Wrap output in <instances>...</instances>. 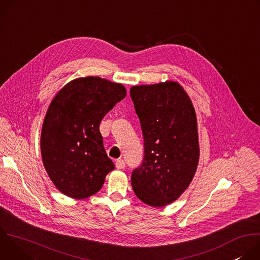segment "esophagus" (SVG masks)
Returning a JSON list of instances; mask_svg holds the SVG:
<instances>
[{
    "label": "esophagus",
    "instance_id": "1",
    "mask_svg": "<svg viewBox=\"0 0 260 260\" xmlns=\"http://www.w3.org/2000/svg\"><path fill=\"white\" fill-rule=\"evenodd\" d=\"M115 166H116V168H117V169L121 170V169H123V168L125 167V161H124L123 159L119 158V159H117V160H116V162H115Z\"/></svg>",
    "mask_w": 260,
    "mask_h": 260
}]
</instances>
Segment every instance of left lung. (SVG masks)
Masks as SVG:
<instances>
[{
	"label": "left lung",
	"mask_w": 260,
	"mask_h": 260,
	"mask_svg": "<svg viewBox=\"0 0 260 260\" xmlns=\"http://www.w3.org/2000/svg\"><path fill=\"white\" fill-rule=\"evenodd\" d=\"M144 138V158L132 173L136 196L152 207L176 201L193 179L200 145L192 103L177 83L131 88Z\"/></svg>",
	"instance_id": "8db88e82"
}]
</instances>
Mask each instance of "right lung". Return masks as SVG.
Masks as SVG:
<instances>
[{"label":"right lung","instance_id":"obj_1","mask_svg":"<svg viewBox=\"0 0 260 260\" xmlns=\"http://www.w3.org/2000/svg\"><path fill=\"white\" fill-rule=\"evenodd\" d=\"M119 83L100 77L78 78L52 100L43 122L41 153L56 188L73 199H86L103 186L115 166L104 148L100 123L124 99Z\"/></svg>","mask_w":260,"mask_h":260}]
</instances>
